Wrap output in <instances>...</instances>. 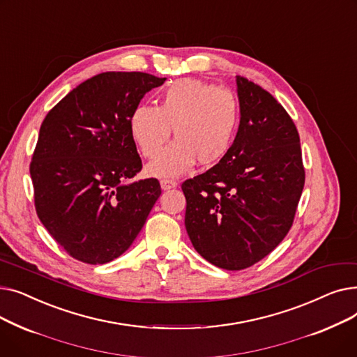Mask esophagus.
<instances>
[{"label": "esophagus", "instance_id": "34e87169", "mask_svg": "<svg viewBox=\"0 0 357 357\" xmlns=\"http://www.w3.org/2000/svg\"><path fill=\"white\" fill-rule=\"evenodd\" d=\"M176 185H178V182H176V181H174V179H162V181H160V186H162V190H163V191H167V190H171V188H175Z\"/></svg>", "mask_w": 357, "mask_h": 357}]
</instances>
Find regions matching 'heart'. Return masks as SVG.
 I'll use <instances>...</instances> for the list:
<instances>
[{
	"mask_svg": "<svg viewBox=\"0 0 357 357\" xmlns=\"http://www.w3.org/2000/svg\"><path fill=\"white\" fill-rule=\"evenodd\" d=\"M240 123V105L230 89L201 79L175 81L158 105H137L130 116L131 139L146 158H155L172 133L176 140L147 166L153 176H178L198 160L211 166L229 153Z\"/></svg>",
	"mask_w": 357,
	"mask_h": 357,
	"instance_id": "1",
	"label": "heart"
}]
</instances>
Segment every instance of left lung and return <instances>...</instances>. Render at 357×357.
Masks as SVG:
<instances>
[{"label":"left lung","instance_id":"1","mask_svg":"<svg viewBox=\"0 0 357 357\" xmlns=\"http://www.w3.org/2000/svg\"><path fill=\"white\" fill-rule=\"evenodd\" d=\"M240 124L229 153L182 183L195 250L227 271L246 269L288 234L305 171L298 130L268 91L236 77Z\"/></svg>","mask_w":357,"mask_h":357}]
</instances>
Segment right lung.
Returning <instances> with one entry per match:
<instances>
[{
  "instance_id": "add662e5",
  "label": "right lung",
  "mask_w": 357,
  "mask_h": 357,
  "mask_svg": "<svg viewBox=\"0 0 357 357\" xmlns=\"http://www.w3.org/2000/svg\"><path fill=\"white\" fill-rule=\"evenodd\" d=\"M166 78L104 72L73 88L43 120L30 163L37 215L73 259L121 256L160 197L155 178L131 181L142 159L130 116Z\"/></svg>"
}]
</instances>
